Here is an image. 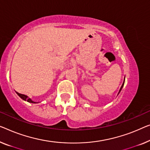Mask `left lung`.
<instances>
[{
    "instance_id": "obj_1",
    "label": "left lung",
    "mask_w": 150,
    "mask_h": 150,
    "mask_svg": "<svg viewBox=\"0 0 150 150\" xmlns=\"http://www.w3.org/2000/svg\"><path fill=\"white\" fill-rule=\"evenodd\" d=\"M125 79H124V81H123V83H122V86H121V88H120V90H119V91H118V93H119L120 92V91H121V89H122V88H123V86H124V83H125Z\"/></svg>"
}]
</instances>
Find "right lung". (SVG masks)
<instances>
[{"label": "right lung", "mask_w": 150, "mask_h": 150, "mask_svg": "<svg viewBox=\"0 0 150 150\" xmlns=\"http://www.w3.org/2000/svg\"><path fill=\"white\" fill-rule=\"evenodd\" d=\"M16 93H17V94L19 96L20 98H21V99H23V100H25V101H27V102H30V103H34V104L36 103V102H35L32 101V99L29 98L28 96L24 95V94H21V93H18V92H16Z\"/></svg>", "instance_id": "add662e5"}]
</instances>
